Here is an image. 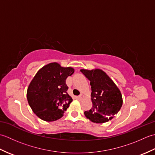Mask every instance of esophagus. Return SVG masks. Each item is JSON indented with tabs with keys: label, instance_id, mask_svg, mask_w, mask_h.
<instances>
[{
	"label": "esophagus",
	"instance_id": "obj_1",
	"mask_svg": "<svg viewBox=\"0 0 155 155\" xmlns=\"http://www.w3.org/2000/svg\"><path fill=\"white\" fill-rule=\"evenodd\" d=\"M83 97H84V95L83 94H81L78 97V99H80V100H82L83 98Z\"/></svg>",
	"mask_w": 155,
	"mask_h": 155
}]
</instances>
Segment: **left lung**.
Segmentation results:
<instances>
[{
	"label": "left lung",
	"mask_w": 155,
	"mask_h": 155,
	"mask_svg": "<svg viewBox=\"0 0 155 155\" xmlns=\"http://www.w3.org/2000/svg\"><path fill=\"white\" fill-rule=\"evenodd\" d=\"M81 72L90 81L91 86V109L84 115L93 123H103L111 120L123 104L120 91L110 77L101 69Z\"/></svg>",
	"instance_id": "8db88e82"
}]
</instances>
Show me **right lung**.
Returning <instances> with one entry per match:
<instances>
[{"instance_id": "right-lung-1", "label": "right lung", "mask_w": 155, "mask_h": 155, "mask_svg": "<svg viewBox=\"0 0 155 155\" xmlns=\"http://www.w3.org/2000/svg\"><path fill=\"white\" fill-rule=\"evenodd\" d=\"M74 71L71 67L64 68L52 62L36 74L28 87L27 97L32 111L41 119L51 122L63 116L72 101L67 93L66 79Z\"/></svg>"}]
</instances>
